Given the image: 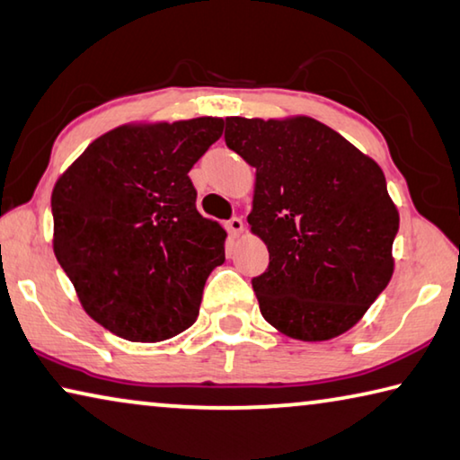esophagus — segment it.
<instances>
[{"label": "esophagus", "mask_w": 460, "mask_h": 460, "mask_svg": "<svg viewBox=\"0 0 460 460\" xmlns=\"http://www.w3.org/2000/svg\"><path fill=\"white\" fill-rule=\"evenodd\" d=\"M227 231L231 235H239L243 231V218L242 217H231L227 221Z\"/></svg>", "instance_id": "obj_1"}]
</instances>
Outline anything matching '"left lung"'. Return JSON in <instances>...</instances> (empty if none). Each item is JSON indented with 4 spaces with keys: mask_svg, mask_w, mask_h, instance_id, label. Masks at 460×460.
Here are the masks:
<instances>
[{
    "mask_svg": "<svg viewBox=\"0 0 460 460\" xmlns=\"http://www.w3.org/2000/svg\"><path fill=\"white\" fill-rule=\"evenodd\" d=\"M225 143L256 167L247 223L270 253L252 279L261 315L303 341L348 332L393 274L399 215L383 170L307 116H231Z\"/></svg>",
    "mask_w": 460,
    "mask_h": 460,
    "instance_id": "1",
    "label": "left lung"
}]
</instances>
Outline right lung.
Returning a JSON list of instances; mask_svg holds the SVG:
<instances>
[{"mask_svg": "<svg viewBox=\"0 0 460 460\" xmlns=\"http://www.w3.org/2000/svg\"><path fill=\"white\" fill-rule=\"evenodd\" d=\"M221 135V119L120 127L57 181L55 256L108 332L162 341L196 322L227 233L196 210L188 172Z\"/></svg>", "mask_w": 460, "mask_h": 460, "instance_id": "obj_1", "label": "right lung"}]
</instances>
